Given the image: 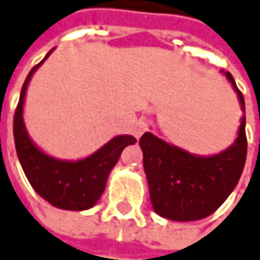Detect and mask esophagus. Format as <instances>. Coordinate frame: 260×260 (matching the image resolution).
<instances>
[{
  "mask_svg": "<svg viewBox=\"0 0 260 260\" xmlns=\"http://www.w3.org/2000/svg\"><path fill=\"white\" fill-rule=\"evenodd\" d=\"M146 129H147V123L144 120H138L135 123V126H134V135L138 138V137H141L146 132Z\"/></svg>",
  "mask_w": 260,
  "mask_h": 260,
  "instance_id": "esophagus-1",
  "label": "esophagus"
}]
</instances>
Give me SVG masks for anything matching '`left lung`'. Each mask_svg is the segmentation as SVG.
Segmentation results:
<instances>
[{
	"label": "left lung",
	"instance_id": "8db88e82",
	"mask_svg": "<svg viewBox=\"0 0 260 260\" xmlns=\"http://www.w3.org/2000/svg\"><path fill=\"white\" fill-rule=\"evenodd\" d=\"M224 76L244 110V96L232 74L226 71ZM140 146L154 211L177 222L201 220L223 204L241 177L247 156L246 117L235 143L216 156H193L150 132L140 138Z\"/></svg>",
	"mask_w": 260,
	"mask_h": 260
}]
</instances>
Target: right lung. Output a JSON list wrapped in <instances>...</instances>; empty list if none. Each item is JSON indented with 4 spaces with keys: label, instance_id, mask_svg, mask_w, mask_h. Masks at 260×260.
Returning <instances> with one entry per match:
<instances>
[{
    "label": "right lung",
    "instance_id": "right-lung-1",
    "mask_svg": "<svg viewBox=\"0 0 260 260\" xmlns=\"http://www.w3.org/2000/svg\"><path fill=\"white\" fill-rule=\"evenodd\" d=\"M49 55L50 52L47 56ZM41 62L29 71L22 86L20 98L14 111L13 135L17 157L31 186L43 200L62 210H87L101 198L106 189L107 177L111 168L117 164L123 149L129 144H135L137 140L132 135L114 137L96 153L77 162L58 160L37 149L26 134L22 111L28 82Z\"/></svg>",
    "mask_w": 260,
    "mask_h": 260
}]
</instances>
